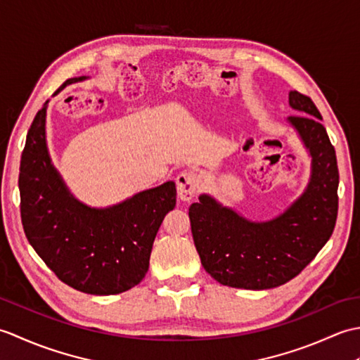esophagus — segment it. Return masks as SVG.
Listing matches in <instances>:
<instances>
[{"label":"esophagus","mask_w":360,"mask_h":360,"mask_svg":"<svg viewBox=\"0 0 360 360\" xmlns=\"http://www.w3.org/2000/svg\"><path fill=\"white\" fill-rule=\"evenodd\" d=\"M176 186H178V195L182 201H190L198 193L201 186L200 174L192 170H184L176 178Z\"/></svg>","instance_id":"1"}]
</instances>
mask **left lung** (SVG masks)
<instances>
[{
  "label": "left lung",
  "mask_w": 360,
  "mask_h": 360,
  "mask_svg": "<svg viewBox=\"0 0 360 360\" xmlns=\"http://www.w3.org/2000/svg\"><path fill=\"white\" fill-rule=\"evenodd\" d=\"M288 102L298 116L286 124L311 159L302 195L263 221L246 218L209 193L188 209L201 264L224 286L262 290L285 285L314 259L334 231L339 204L334 147L309 97L289 91Z\"/></svg>",
  "instance_id": "8db88e82"
}]
</instances>
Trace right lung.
<instances>
[{
  "instance_id": "obj_1",
  "label": "right lung",
  "mask_w": 360,
  "mask_h": 360,
  "mask_svg": "<svg viewBox=\"0 0 360 360\" xmlns=\"http://www.w3.org/2000/svg\"><path fill=\"white\" fill-rule=\"evenodd\" d=\"M66 80L56 94L72 83ZM46 101L29 128L20 164L21 221L43 262L68 286L93 295H114L139 285L148 271L153 241L176 205L167 181L106 207L88 205L66 186L46 141Z\"/></svg>"
}]
</instances>
